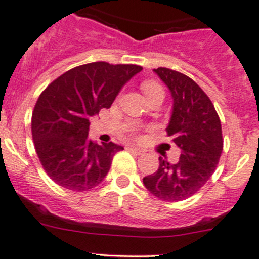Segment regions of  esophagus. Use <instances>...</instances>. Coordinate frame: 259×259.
<instances>
[{"label":"esophagus","instance_id":"1","mask_svg":"<svg viewBox=\"0 0 259 259\" xmlns=\"http://www.w3.org/2000/svg\"><path fill=\"white\" fill-rule=\"evenodd\" d=\"M127 150H130L132 152H135V154H138V155H144V154H145V151H144L143 149L137 148V146H130V148H127Z\"/></svg>","mask_w":259,"mask_h":259}]
</instances>
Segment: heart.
<instances>
[{"label":"heart","instance_id":"heart-1","mask_svg":"<svg viewBox=\"0 0 259 259\" xmlns=\"http://www.w3.org/2000/svg\"><path fill=\"white\" fill-rule=\"evenodd\" d=\"M143 89L146 95L154 93V92H157V91H162L161 87H160L157 83H155V81H144Z\"/></svg>","mask_w":259,"mask_h":259}]
</instances>
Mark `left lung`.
<instances>
[{
	"label": "left lung",
	"instance_id": "1",
	"mask_svg": "<svg viewBox=\"0 0 259 259\" xmlns=\"http://www.w3.org/2000/svg\"><path fill=\"white\" fill-rule=\"evenodd\" d=\"M154 72L172 98L166 130L181 155L176 164L159 157L157 171L143 182L157 198L174 202L196 194L216 170L223 149L221 121L209 98L191 78L168 68Z\"/></svg>",
	"mask_w": 259,
	"mask_h": 259
}]
</instances>
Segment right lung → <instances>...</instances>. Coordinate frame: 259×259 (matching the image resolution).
Returning <instances> with one entry per match:
<instances>
[{"label":"right lung","instance_id":"obj_1","mask_svg":"<svg viewBox=\"0 0 259 259\" xmlns=\"http://www.w3.org/2000/svg\"><path fill=\"white\" fill-rule=\"evenodd\" d=\"M141 70L134 64H83L52 81L39 95L32 137L40 164L57 185L81 192L104 180L113 156L124 148L89 140V119L110 108L122 87Z\"/></svg>","mask_w":259,"mask_h":259}]
</instances>
